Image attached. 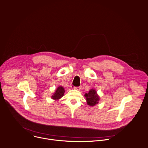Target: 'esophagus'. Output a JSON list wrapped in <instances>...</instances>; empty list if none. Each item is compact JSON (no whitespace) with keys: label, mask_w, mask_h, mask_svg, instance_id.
I'll return each mask as SVG.
<instances>
[{"label":"esophagus","mask_w":148,"mask_h":148,"mask_svg":"<svg viewBox=\"0 0 148 148\" xmlns=\"http://www.w3.org/2000/svg\"><path fill=\"white\" fill-rule=\"evenodd\" d=\"M74 88L77 90H80L81 89V86H77V87H74Z\"/></svg>","instance_id":"obj_1"}]
</instances>
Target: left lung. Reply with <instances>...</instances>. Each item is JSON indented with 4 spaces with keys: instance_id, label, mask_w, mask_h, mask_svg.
I'll use <instances>...</instances> for the list:
<instances>
[{
    "instance_id": "left-lung-1",
    "label": "left lung",
    "mask_w": 148,
    "mask_h": 148,
    "mask_svg": "<svg viewBox=\"0 0 148 148\" xmlns=\"http://www.w3.org/2000/svg\"><path fill=\"white\" fill-rule=\"evenodd\" d=\"M86 102L88 105L91 106H93L98 103V101H99V97L96 93V92L94 89H90L88 93L85 94Z\"/></svg>"
}]
</instances>
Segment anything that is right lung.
<instances>
[{"label":"right lung","mask_w":148,"mask_h":148,"mask_svg":"<svg viewBox=\"0 0 148 148\" xmlns=\"http://www.w3.org/2000/svg\"><path fill=\"white\" fill-rule=\"evenodd\" d=\"M64 92H65V90H64L63 87L59 86L56 89L55 94L52 95V98L53 99L58 100V99H60V98H61L63 96H64Z\"/></svg>","instance_id":"right-lung-1"}]
</instances>
